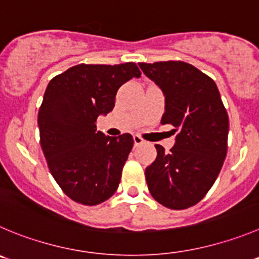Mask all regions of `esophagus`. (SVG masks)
Instances as JSON below:
<instances>
[{
  "label": "esophagus",
  "mask_w": 259,
  "mask_h": 259,
  "mask_svg": "<svg viewBox=\"0 0 259 259\" xmlns=\"http://www.w3.org/2000/svg\"><path fill=\"white\" fill-rule=\"evenodd\" d=\"M134 142H135V146H140V145L144 144V140L139 136V135H135L134 136Z\"/></svg>",
  "instance_id": "1"
}]
</instances>
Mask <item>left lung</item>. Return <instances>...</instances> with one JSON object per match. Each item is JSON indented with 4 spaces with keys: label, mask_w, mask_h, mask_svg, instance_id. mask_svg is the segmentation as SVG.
<instances>
[{
    "label": "left lung",
    "mask_w": 259,
    "mask_h": 259,
    "mask_svg": "<svg viewBox=\"0 0 259 259\" xmlns=\"http://www.w3.org/2000/svg\"><path fill=\"white\" fill-rule=\"evenodd\" d=\"M165 98L161 124H171L170 151L155 145L157 156L145 170L151 196L165 207L196 205L215 183L228 151L229 117L215 81L182 61L139 63Z\"/></svg>",
    "instance_id": "left-lung-1"
}]
</instances>
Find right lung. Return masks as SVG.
I'll return each instance as SVG.
<instances>
[{
    "label": "right lung",
    "instance_id": "1",
    "mask_svg": "<svg viewBox=\"0 0 259 259\" xmlns=\"http://www.w3.org/2000/svg\"><path fill=\"white\" fill-rule=\"evenodd\" d=\"M132 77H141L134 62L82 63L47 86L38 113L40 146L53 178L78 203L99 205L119 186L134 139L105 136L97 131V119L112 112L118 89Z\"/></svg>",
    "mask_w": 259,
    "mask_h": 259
}]
</instances>
